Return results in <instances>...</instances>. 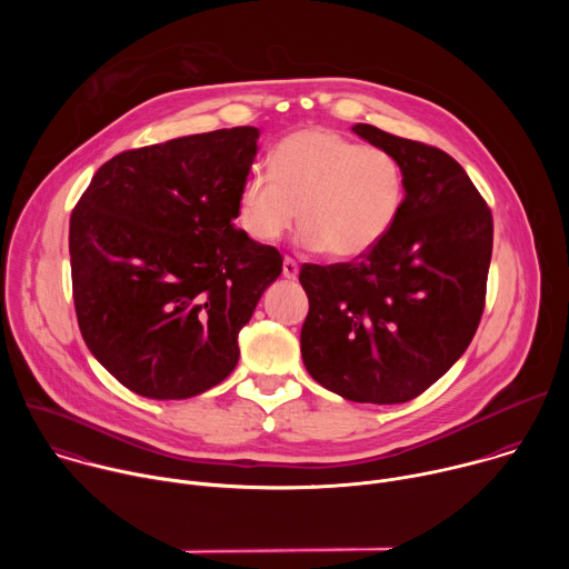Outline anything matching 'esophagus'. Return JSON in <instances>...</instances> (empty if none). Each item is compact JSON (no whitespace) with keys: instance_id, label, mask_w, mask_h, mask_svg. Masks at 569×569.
<instances>
[{"instance_id":"1","label":"esophagus","mask_w":569,"mask_h":569,"mask_svg":"<svg viewBox=\"0 0 569 569\" xmlns=\"http://www.w3.org/2000/svg\"><path fill=\"white\" fill-rule=\"evenodd\" d=\"M297 274H299V263L292 257H286L283 259V277L286 279H297Z\"/></svg>"}]
</instances>
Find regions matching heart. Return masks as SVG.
<instances>
[{
	"label": "heart",
	"instance_id": "obj_1",
	"mask_svg": "<svg viewBox=\"0 0 569 569\" xmlns=\"http://www.w3.org/2000/svg\"><path fill=\"white\" fill-rule=\"evenodd\" d=\"M272 171H252L240 184L238 222L257 242L279 240L297 216L308 248L351 261L387 238L408 198L402 161L329 128L283 137Z\"/></svg>",
	"mask_w": 569,
	"mask_h": 569
}]
</instances>
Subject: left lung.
Here are the masks:
<instances>
[{
	"label": "left lung",
	"mask_w": 569,
	"mask_h": 569,
	"mask_svg": "<svg viewBox=\"0 0 569 569\" xmlns=\"http://www.w3.org/2000/svg\"><path fill=\"white\" fill-rule=\"evenodd\" d=\"M353 132L402 161L408 198L369 254L301 266V358L342 398L396 405L423 393L468 349L486 303L493 216L441 148L369 123Z\"/></svg>",
	"instance_id": "left-lung-1"
}]
</instances>
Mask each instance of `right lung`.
<instances>
[{
  "instance_id": "add662e5",
  "label": "right lung",
  "mask_w": 569,
  "mask_h": 569,
  "mask_svg": "<svg viewBox=\"0 0 569 569\" xmlns=\"http://www.w3.org/2000/svg\"><path fill=\"white\" fill-rule=\"evenodd\" d=\"M259 130L132 148L94 173L69 220L80 336L130 391L176 400L222 382L283 257L238 218Z\"/></svg>"
}]
</instances>
